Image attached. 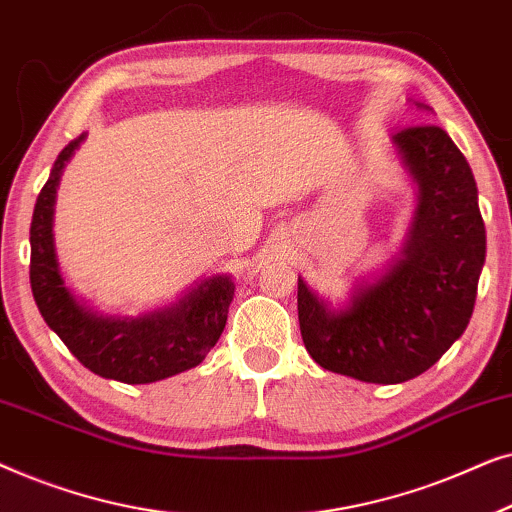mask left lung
Returning a JSON list of instances; mask_svg holds the SVG:
<instances>
[{
	"label": "left lung",
	"instance_id": "obj_1",
	"mask_svg": "<svg viewBox=\"0 0 512 512\" xmlns=\"http://www.w3.org/2000/svg\"><path fill=\"white\" fill-rule=\"evenodd\" d=\"M394 142L419 184L403 256L340 312L298 282L300 333L312 359L375 384L422 375L466 331L487 244L473 172L450 135L412 125Z\"/></svg>",
	"mask_w": 512,
	"mask_h": 512
}]
</instances>
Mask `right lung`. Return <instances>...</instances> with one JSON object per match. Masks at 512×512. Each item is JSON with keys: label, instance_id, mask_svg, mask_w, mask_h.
I'll return each instance as SVG.
<instances>
[{"label": "right lung", "instance_id": "obj_1", "mask_svg": "<svg viewBox=\"0 0 512 512\" xmlns=\"http://www.w3.org/2000/svg\"><path fill=\"white\" fill-rule=\"evenodd\" d=\"M79 139L55 160L51 179L41 188L30 226V284L41 317L69 352L95 375L125 384H149L195 368L216 345L228 319L235 286L212 277L177 305L137 319H107L88 312L62 282L53 251V202L60 172Z\"/></svg>", "mask_w": 512, "mask_h": 512}]
</instances>
